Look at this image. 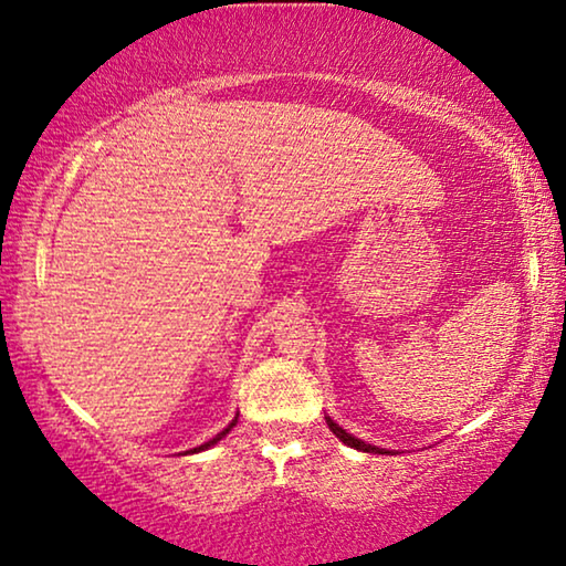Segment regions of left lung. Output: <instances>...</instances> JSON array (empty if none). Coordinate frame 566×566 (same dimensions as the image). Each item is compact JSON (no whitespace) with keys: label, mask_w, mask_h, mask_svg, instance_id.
Segmentation results:
<instances>
[{"label":"left lung","mask_w":566,"mask_h":566,"mask_svg":"<svg viewBox=\"0 0 566 566\" xmlns=\"http://www.w3.org/2000/svg\"><path fill=\"white\" fill-rule=\"evenodd\" d=\"M325 419H327V427H331V432L337 437V440H340L343 444L353 447V450H360V452H378V454L389 452V450H381V447H376V444H366L364 440H358V437L348 434V432H345V429H343L340 424H335V421H333L331 417H325Z\"/></svg>","instance_id":"left-lung-1"}]
</instances>
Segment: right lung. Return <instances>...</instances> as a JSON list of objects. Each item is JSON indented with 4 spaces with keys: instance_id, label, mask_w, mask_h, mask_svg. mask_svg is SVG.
Returning a JSON list of instances; mask_svg holds the SVG:
<instances>
[{
    "instance_id": "right-lung-1",
    "label": "right lung",
    "mask_w": 566,
    "mask_h": 566,
    "mask_svg": "<svg viewBox=\"0 0 566 566\" xmlns=\"http://www.w3.org/2000/svg\"><path fill=\"white\" fill-rule=\"evenodd\" d=\"M235 421H239V417H233V421H231V424H229V427H226V429H223V432H218V434L213 437V440H208L206 444H200V447H192V450H188V452H202V450H208V447H213L216 442H221V440H223V437H226V434H229V432H231V429L235 427Z\"/></svg>"
}]
</instances>
